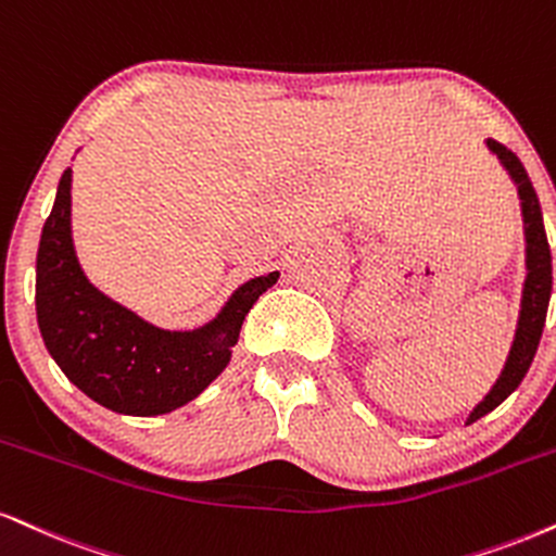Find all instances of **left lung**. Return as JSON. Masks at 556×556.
<instances>
[{
  "label": "left lung",
  "mask_w": 556,
  "mask_h": 556,
  "mask_svg": "<svg viewBox=\"0 0 556 556\" xmlns=\"http://www.w3.org/2000/svg\"><path fill=\"white\" fill-rule=\"evenodd\" d=\"M484 144L490 147L492 155H497L500 165L507 170V176L515 186H518V199H520V214H523V238H526V282L523 292H520V313H518V326H515V337L507 352V359L500 370V378L494 380L484 399L473 406L466 425L477 422V419L497 409L503 401L510 396L515 388L520 386V380L526 378L528 367L533 363V354L539 350L541 331H544L546 320V307H549L552 298V251L546 243V230H544V217H541L539 197L533 191L531 178L523 168L518 157L513 155L507 147H503L494 139H484Z\"/></svg>",
  "instance_id": "obj_1"
}]
</instances>
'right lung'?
<instances>
[{"label":"right lung","instance_id":"add662e5","mask_svg":"<svg viewBox=\"0 0 556 556\" xmlns=\"http://www.w3.org/2000/svg\"><path fill=\"white\" fill-rule=\"evenodd\" d=\"M277 279L279 271H269L243 282L197 329H160L100 292L79 266L66 168L38 245V329L53 363L85 396L116 414L157 417L189 404L225 370L243 318Z\"/></svg>","mask_w":556,"mask_h":556}]
</instances>
